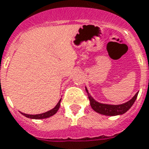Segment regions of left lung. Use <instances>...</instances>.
I'll return each mask as SVG.
<instances>
[{"instance_id":"8db88e82","label":"left lung","mask_w":149,"mask_h":149,"mask_svg":"<svg viewBox=\"0 0 149 149\" xmlns=\"http://www.w3.org/2000/svg\"><path fill=\"white\" fill-rule=\"evenodd\" d=\"M86 91H87V95H88L91 106L95 112H98L102 115L112 116L122 115L126 112H127L128 110L130 109V107L132 106L133 104L134 103L135 100H136L138 95V93H137L130 101H128L127 102L123 103V104H121V105H107V104H102V103L96 102L90 95L87 88H86Z\"/></svg>"}]
</instances>
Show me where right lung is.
Segmentation results:
<instances>
[{"mask_svg":"<svg viewBox=\"0 0 149 149\" xmlns=\"http://www.w3.org/2000/svg\"><path fill=\"white\" fill-rule=\"evenodd\" d=\"M61 100H59V102H58V104L55 105V107L54 109H52L49 110V111H47V112H44V113H41V114H37V115H29V114H26V113H22L21 112L23 116H25L27 118H30V119H35V120H40V119H45V118H48L50 116H52L53 115H54L57 112H58V110L59 109L60 107V102H61Z\"/></svg>","mask_w":149,"mask_h":149,"instance_id":"right-lung-1","label":"right lung"}]
</instances>
